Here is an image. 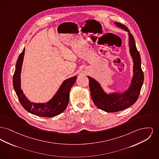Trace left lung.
Instances as JSON below:
<instances>
[{
	"instance_id": "obj_1",
	"label": "left lung",
	"mask_w": 159,
	"mask_h": 159,
	"mask_svg": "<svg viewBox=\"0 0 159 159\" xmlns=\"http://www.w3.org/2000/svg\"><path fill=\"white\" fill-rule=\"evenodd\" d=\"M115 24L119 28L128 32L130 53L133 61V75L130 86L123 93L107 94L103 91L101 85L93 78L88 76L91 97L93 103L100 109L107 112H116L123 111L132 106L137 101L140 94L144 75L141 68V59L133 36L129 29L120 23Z\"/></svg>"
}]
</instances>
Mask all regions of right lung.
I'll return each mask as SVG.
<instances>
[{
    "label": "right lung",
    "mask_w": 159,
    "mask_h": 159,
    "mask_svg": "<svg viewBox=\"0 0 159 159\" xmlns=\"http://www.w3.org/2000/svg\"><path fill=\"white\" fill-rule=\"evenodd\" d=\"M25 51L24 48L19 55L13 75V86L20 102L25 110L38 116L50 118L61 114L65 111L68 106L70 91L75 84L77 77L74 76L64 80L54 97L47 103L30 102L23 93L20 86V73Z\"/></svg>",
    "instance_id": "add662e5"
}]
</instances>
